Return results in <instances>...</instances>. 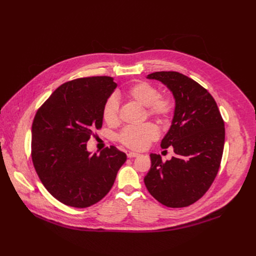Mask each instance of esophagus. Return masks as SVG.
<instances>
[{
    "instance_id": "esophagus-1",
    "label": "esophagus",
    "mask_w": 256,
    "mask_h": 256,
    "mask_svg": "<svg viewBox=\"0 0 256 256\" xmlns=\"http://www.w3.org/2000/svg\"><path fill=\"white\" fill-rule=\"evenodd\" d=\"M140 154H137V152H128V158H137V156H139Z\"/></svg>"
}]
</instances>
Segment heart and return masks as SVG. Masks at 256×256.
I'll use <instances>...</instances> for the list:
<instances>
[{"mask_svg":"<svg viewBox=\"0 0 256 256\" xmlns=\"http://www.w3.org/2000/svg\"><path fill=\"white\" fill-rule=\"evenodd\" d=\"M124 96L128 100L147 108V114L166 121L173 111V102L168 96H160L158 89L150 83L138 82L126 89ZM119 102L115 96L108 98L104 106L102 117L108 124L118 121ZM158 137V130L152 124L140 126H128L119 134V141L132 150H143Z\"/></svg>","mask_w":256,"mask_h":256,"instance_id":"obj_1","label":"heart"}]
</instances>
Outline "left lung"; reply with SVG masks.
Wrapping results in <instances>:
<instances>
[{
  "label": "left lung",
  "mask_w": 256,
  "mask_h": 256,
  "mask_svg": "<svg viewBox=\"0 0 256 256\" xmlns=\"http://www.w3.org/2000/svg\"><path fill=\"white\" fill-rule=\"evenodd\" d=\"M164 84L176 106L162 148L173 147L176 156L162 162L150 154L152 167L144 178L148 192L168 208H184L202 197L216 178L224 148V121L206 89L176 72L146 76Z\"/></svg>",
  "instance_id": "left-lung-1"
}]
</instances>
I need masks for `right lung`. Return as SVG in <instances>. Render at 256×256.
I'll return each instance as SVG.
<instances>
[{"label":"right lung","instance_id":"1","mask_svg":"<svg viewBox=\"0 0 256 256\" xmlns=\"http://www.w3.org/2000/svg\"><path fill=\"white\" fill-rule=\"evenodd\" d=\"M117 84L111 76L64 83L39 108L32 124V160L46 189L60 202L84 208L102 200L126 154L115 146L100 154L87 150L93 130Z\"/></svg>","mask_w":256,"mask_h":256}]
</instances>
